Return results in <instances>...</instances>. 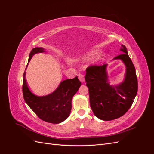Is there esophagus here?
Wrapping results in <instances>:
<instances>
[{
    "label": "esophagus",
    "instance_id": "34e87169",
    "mask_svg": "<svg viewBox=\"0 0 154 154\" xmlns=\"http://www.w3.org/2000/svg\"><path fill=\"white\" fill-rule=\"evenodd\" d=\"M78 79H79V80H80V81L81 82H82V83H84V82H85L84 76H83L82 74H78Z\"/></svg>",
    "mask_w": 154,
    "mask_h": 154
}]
</instances>
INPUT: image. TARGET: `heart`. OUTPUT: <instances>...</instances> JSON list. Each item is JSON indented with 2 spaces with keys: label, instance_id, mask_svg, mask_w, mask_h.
Segmentation results:
<instances>
[{
  "label": "heart",
  "instance_id": "obj_1",
  "mask_svg": "<svg viewBox=\"0 0 154 154\" xmlns=\"http://www.w3.org/2000/svg\"><path fill=\"white\" fill-rule=\"evenodd\" d=\"M94 52H91V53H88L87 54H85V55H83V57H81L80 58H78L76 59H74V61L78 62V61H84V60H87L88 58H90L92 56L94 55ZM101 56V54H97L96 56V59H99L100 57Z\"/></svg>",
  "mask_w": 154,
  "mask_h": 154
}]
</instances>
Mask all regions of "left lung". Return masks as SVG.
<instances>
[{
	"mask_svg": "<svg viewBox=\"0 0 154 154\" xmlns=\"http://www.w3.org/2000/svg\"><path fill=\"white\" fill-rule=\"evenodd\" d=\"M120 51L123 54L113 59L121 60L126 67L124 80L119 84L109 83L107 64L90 66L86 69L85 79L91 107L96 117L103 121L122 117L132 106L137 92V79L134 64L124 45H122Z\"/></svg>",
	"mask_w": 154,
	"mask_h": 154,
	"instance_id": "left-lung-1",
	"label": "left lung"
}]
</instances>
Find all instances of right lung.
<instances>
[{"instance_id": "add662e5", "label": "right lung", "mask_w": 154, "mask_h": 154, "mask_svg": "<svg viewBox=\"0 0 154 154\" xmlns=\"http://www.w3.org/2000/svg\"><path fill=\"white\" fill-rule=\"evenodd\" d=\"M45 52L43 48H33L29 54L28 63L32 56ZM26 67V71L27 69ZM81 86L76 76L62 81L54 92L43 96L35 95L30 91L26 80V71L23 75V96L24 101L37 116L44 122L58 124L66 120L71 113V102L74 95Z\"/></svg>"}]
</instances>
